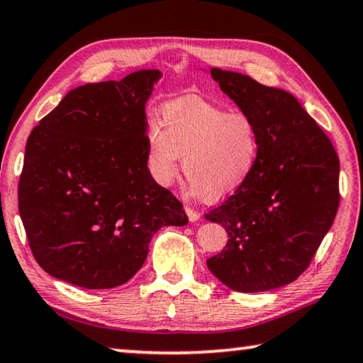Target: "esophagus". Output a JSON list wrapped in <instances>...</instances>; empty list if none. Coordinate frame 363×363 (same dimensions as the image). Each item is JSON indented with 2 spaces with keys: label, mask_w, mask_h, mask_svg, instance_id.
Returning <instances> with one entry per match:
<instances>
[{
  "label": "esophagus",
  "mask_w": 363,
  "mask_h": 363,
  "mask_svg": "<svg viewBox=\"0 0 363 363\" xmlns=\"http://www.w3.org/2000/svg\"><path fill=\"white\" fill-rule=\"evenodd\" d=\"M185 211H186L188 219L191 220V222H194V220H198V219H199V213H196V211H194V209H191V208H186Z\"/></svg>",
  "instance_id": "esophagus-1"
}]
</instances>
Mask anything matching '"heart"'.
I'll return each mask as SVG.
<instances>
[{
    "label": "heart",
    "instance_id": "obj_1",
    "mask_svg": "<svg viewBox=\"0 0 363 363\" xmlns=\"http://www.w3.org/2000/svg\"><path fill=\"white\" fill-rule=\"evenodd\" d=\"M259 131L252 116L193 97L175 99L160 110V126L146 130V165L155 183L169 186L182 170L188 188L206 201L242 189L259 159Z\"/></svg>",
    "mask_w": 363,
    "mask_h": 363
}]
</instances>
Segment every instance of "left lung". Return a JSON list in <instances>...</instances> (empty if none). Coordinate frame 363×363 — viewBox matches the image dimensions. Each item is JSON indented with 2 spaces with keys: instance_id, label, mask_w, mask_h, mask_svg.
<instances>
[{
  "instance_id": "8db88e82",
  "label": "left lung",
  "mask_w": 363,
  "mask_h": 363,
  "mask_svg": "<svg viewBox=\"0 0 363 363\" xmlns=\"http://www.w3.org/2000/svg\"><path fill=\"white\" fill-rule=\"evenodd\" d=\"M214 81L259 131V159L242 189L204 217L225 228L209 271L237 292L294 282L310 266L339 208V157L292 94L233 71Z\"/></svg>"
}]
</instances>
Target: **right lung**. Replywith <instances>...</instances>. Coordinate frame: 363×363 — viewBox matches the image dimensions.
<instances>
[{
  "instance_id": "1",
  "label": "right lung",
  "mask_w": 363,
  "mask_h": 363,
  "mask_svg": "<svg viewBox=\"0 0 363 363\" xmlns=\"http://www.w3.org/2000/svg\"><path fill=\"white\" fill-rule=\"evenodd\" d=\"M162 72L76 87L33 128L19 180V214L50 276L113 289L141 269L164 225L188 222L146 165V102Z\"/></svg>"
}]
</instances>
